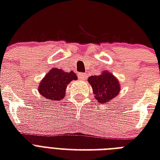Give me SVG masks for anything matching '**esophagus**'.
Returning <instances> with one entry per match:
<instances>
[{"instance_id": "1", "label": "esophagus", "mask_w": 160, "mask_h": 160, "mask_svg": "<svg viewBox=\"0 0 160 160\" xmlns=\"http://www.w3.org/2000/svg\"><path fill=\"white\" fill-rule=\"evenodd\" d=\"M79 78H80V80H85L87 78V75L85 73H80L79 74Z\"/></svg>"}]
</instances>
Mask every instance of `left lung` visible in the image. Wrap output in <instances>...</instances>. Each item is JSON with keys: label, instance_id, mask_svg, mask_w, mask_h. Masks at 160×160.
<instances>
[{"label": "left lung", "instance_id": "1", "mask_svg": "<svg viewBox=\"0 0 160 160\" xmlns=\"http://www.w3.org/2000/svg\"><path fill=\"white\" fill-rule=\"evenodd\" d=\"M88 80L92 86L95 98L102 104L115 97L120 90L119 81L116 78L106 71H104L100 75H92Z\"/></svg>", "mask_w": 160, "mask_h": 160}]
</instances>
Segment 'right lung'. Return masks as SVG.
I'll return each instance as SVG.
<instances>
[{"instance_id":"obj_1","label":"right lung","mask_w":160,"mask_h":160,"mask_svg":"<svg viewBox=\"0 0 160 160\" xmlns=\"http://www.w3.org/2000/svg\"><path fill=\"white\" fill-rule=\"evenodd\" d=\"M76 79L77 76L73 71L65 72L64 70L54 68L41 80L39 92L45 99L50 100H62L65 97V90L69 83Z\"/></svg>"}]
</instances>
